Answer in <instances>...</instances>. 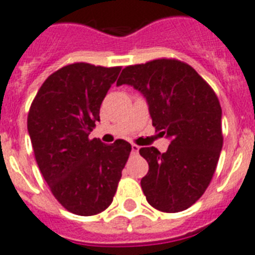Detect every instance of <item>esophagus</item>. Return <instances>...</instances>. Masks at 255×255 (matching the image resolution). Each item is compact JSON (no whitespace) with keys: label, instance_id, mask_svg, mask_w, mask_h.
<instances>
[{"label":"esophagus","instance_id":"1","mask_svg":"<svg viewBox=\"0 0 255 255\" xmlns=\"http://www.w3.org/2000/svg\"><path fill=\"white\" fill-rule=\"evenodd\" d=\"M132 154H137L138 150H140V146H137L136 144H132Z\"/></svg>","mask_w":255,"mask_h":255}]
</instances>
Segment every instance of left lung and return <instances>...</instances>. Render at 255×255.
Returning a JSON list of instances; mask_svg holds the SVG:
<instances>
[{
	"label": "left lung",
	"instance_id": "left-lung-1",
	"mask_svg": "<svg viewBox=\"0 0 255 255\" xmlns=\"http://www.w3.org/2000/svg\"><path fill=\"white\" fill-rule=\"evenodd\" d=\"M122 84L144 95L155 131L171 138L166 153L140 149L149 163L141 179L146 201L163 213L187 210L209 187L223 146L215 92L192 66L172 58L127 66L117 81Z\"/></svg>",
	"mask_w": 255,
	"mask_h": 255
}]
</instances>
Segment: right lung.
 Returning a JSON list of instances; mask_svg holds the SVG:
<instances>
[{
  "label": "right lung",
  "mask_w": 255,
  "mask_h": 255,
  "mask_svg": "<svg viewBox=\"0 0 255 255\" xmlns=\"http://www.w3.org/2000/svg\"><path fill=\"white\" fill-rule=\"evenodd\" d=\"M122 67L76 62L44 81L29 108L27 127L36 162L53 196L70 213L106 210L131 153V144L105 145L89 133Z\"/></svg>",
  "instance_id": "1"
}]
</instances>
